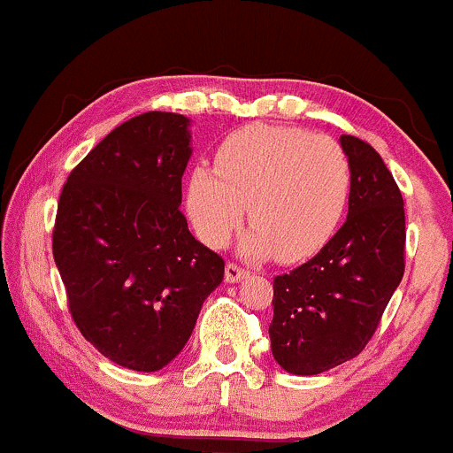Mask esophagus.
Wrapping results in <instances>:
<instances>
[{
  "mask_svg": "<svg viewBox=\"0 0 453 453\" xmlns=\"http://www.w3.org/2000/svg\"><path fill=\"white\" fill-rule=\"evenodd\" d=\"M245 275H247V271L242 269V266L234 265V263H227L226 265V282H230V284L241 282V280L245 278Z\"/></svg>",
  "mask_w": 453,
  "mask_h": 453,
  "instance_id": "1",
  "label": "esophagus"
}]
</instances>
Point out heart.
<instances>
[{"label": "heart", "instance_id": "b5f03b06", "mask_svg": "<svg viewBox=\"0 0 453 453\" xmlns=\"http://www.w3.org/2000/svg\"><path fill=\"white\" fill-rule=\"evenodd\" d=\"M351 187L345 150L326 134L287 126H245L219 145L214 169L188 173L187 214L195 234L221 247L247 217V258L278 254L297 263L317 254L339 227Z\"/></svg>", "mask_w": 453, "mask_h": 453}]
</instances>
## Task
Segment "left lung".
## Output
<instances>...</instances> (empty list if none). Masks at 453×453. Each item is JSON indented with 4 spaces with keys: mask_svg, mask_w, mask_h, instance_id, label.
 <instances>
[{
    "mask_svg": "<svg viewBox=\"0 0 453 453\" xmlns=\"http://www.w3.org/2000/svg\"><path fill=\"white\" fill-rule=\"evenodd\" d=\"M351 166L349 212L314 258L273 280L275 363L317 375L356 358L403 278L406 217L393 175L369 142L342 134Z\"/></svg>",
    "mask_w": 453,
    "mask_h": 453,
    "instance_id": "8db88e82",
    "label": "left lung"
}]
</instances>
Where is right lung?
Segmentation results:
<instances>
[{
    "label": "right lung",
    "instance_id": "1",
    "mask_svg": "<svg viewBox=\"0 0 453 453\" xmlns=\"http://www.w3.org/2000/svg\"><path fill=\"white\" fill-rule=\"evenodd\" d=\"M188 126L158 111L121 123L60 193L51 247L71 317L99 354L132 371L163 369L184 349L226 269L180 212Z\"/></svg>",
    "mask_w": 453,
    "mask_h": 453
}]
</instances>
